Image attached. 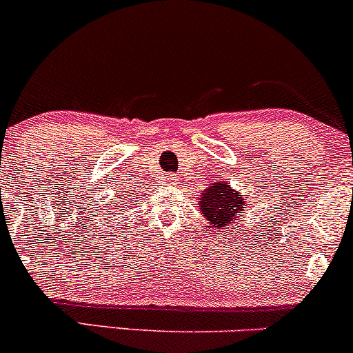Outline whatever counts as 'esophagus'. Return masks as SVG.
Listing matches in <instances>:
<instances>
[{"label": "esophagus", "instance_id": "1", "mask_svg": "<svg viewBox=\"0 0 353 353\" xmlns=\"http://www.w3.org/2000/svg\"><path fill=\"white\" fill-rule=\"evenodd\" d=\"M177 181H179L177 174H168V176H165V182H168L169 185H176Z\"/></svg>", "mask_w": 353, "mask_h": 353}]
</instances>
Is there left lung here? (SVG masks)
Instances as JSON below:
<instances>
[{"instance_id": "1", "label": "left lung", "mask_w": 353, "mask_h": 353, "mask_svg": "<svg viewBox=\"0 0 353 353\" xmlns=\"http://www.w3.org/2000/svg\"><path fill=\"white\" fill-rule=\"evenodd\" d=\"M201 212L209 219L214 228H228L230 222L237 221L241 210H244V199L241 194L230 189L229 184H216L202 190L199 201Z\"/></svg>"}]
</instances>
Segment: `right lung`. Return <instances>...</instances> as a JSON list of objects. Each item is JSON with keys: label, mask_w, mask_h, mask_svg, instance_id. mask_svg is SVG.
<instances>
[{"label": "right lung", "mask_w": 353, "mask_h": 353, "mask_svg": "<svg viewBox=\"0 0 353 353\" xmlns=\"http://www.w3.org/2000/svg\"><path fill=\"white\" fill-rule=\"evenodd\" d=\"M123 204H124V201H123Z\"/></svg>", "instance_id": "1"}]
</instances>
